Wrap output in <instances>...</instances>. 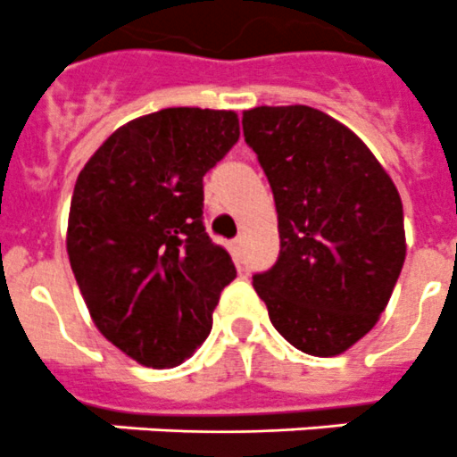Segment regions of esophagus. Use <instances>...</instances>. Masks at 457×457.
Wrapping results in <instances>:
<instances>
[{"instance_id": "obj_1", "label": "esophagus", "mask_w": 457, "mask_h": 457, "mask_svg": "<svg viewBox=\"0 0 457 457\" xmlns=\"http://www.w3.org/2000/svg\"><path fill=\"white\" fill-rule=\"evenodd\" d=\"M229 253H232L234 262H244V239L229 241Z\"/></svg>"}]
</instances>
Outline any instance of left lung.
<instances>
[{
    "mask_svg": "<svg viewBox=\"0 0 457 457\" xmlns=\"http://www.w3.org/2000/svg\"><path fill=\"white\" fill-rule=\"evenodd\" d=\"M244 137L273 190L280 255L253 276L276 331L338 356L377 324L403 271L398 188L359 135L308 105L245 110Z\"/></svg>",
    "mask_w": 457,
    "mask_h": 457,
    "instance_id": "left-lung-1",
    "label": "left lung"
}]
</instances>
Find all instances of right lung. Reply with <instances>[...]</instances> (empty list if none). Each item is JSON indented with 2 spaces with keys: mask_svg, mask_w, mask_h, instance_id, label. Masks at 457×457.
<instances>
[{
  "mask_svg": "<svg viewBox=\"0 0 457 457\" xmlns=\"http://www.w3.org/2000/svg\"><path fill=\"white\" fill-rule=\"evenodd\" d=\"M237 140L232 110L165 108L119 126L78 174L71 269L98 331L142 366L193 356L237 278L202 225V177Z\"/></svg>",
  "mask_w": 457,
  "mask_h": 457,
  "instance_id": "1",
  "label": "right lung"
}]
</instances>
